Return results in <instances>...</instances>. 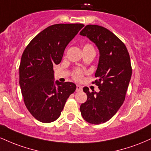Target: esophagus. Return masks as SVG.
<instances>
[{
    "label": "esophagus",
    "instance_id": "esophagus-1",
    "mask_svg": "<svg viewBox=\"0 0 151 151\" xmlns=\"http://www.w3.org/2000/svg\"><path fill=\"white\" fill-rule=\"evenodd\" d=\"M82 90V86L80 85H77V87H76V91H80Z\"/></svg>",
    "mask_w": 151,
    "mask_h": 151
}]
</instances>
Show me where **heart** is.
Wrapping results in <instances>:
<instances>
[{"instance_id": "obj_1", "label": "heart", "mask_w": 151, "mask_h": 151, "mask_svg": "<svg viewBox=\"0 0 151 151\" xmlns=\"http://www.w3.org/2000/svg\"><path fill=\"white\" fill-rule=\"evenodd\" d=\"M88 48H93V47L89 44H86L84 46V47H83V50L88 49ZM74 78H75V79H77V80H78V81L81 80V78H82V72L79 70L77 71V72H76V73L74 74Z\"/></svg>"}]
</instances>
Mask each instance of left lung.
Returning <instances> with one entry per match:
<instances>
[{
    "mask_svg": "<svg viewBox=\"0 0 151 151\" xmlns=\"http://www.w3.org/2000/svg\"><path fill=\"white\" fill-rule=\"evenodd\" d=\"M79 35L94 43L99 52L95 72L99 79L94 84L100 91L90 92L88 87L83 88L87 100L80 106L81 114L89 124H103L116 114L125 100L132 74L129 54L122 41L101 26L88 25Z\"/></svg>",
    "mask_w": 151,
    "mask_h": 151,
    "instance_id": "left-lung-1",
    "label": "left lung"
}]
</instances>
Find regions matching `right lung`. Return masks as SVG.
Returning a JSON list of instances; mask_svg holds the SVG:
<instances>
[{
    "instance_id": "obj_1",
    "label": "right lung",
    "mask_w": 151,
    "mask_h": 151,
    "mask_svg": "<svg viewBox=\"0 0 151 151\" xmlns=\"http://www.w3.org/2000/svg\"><path fill=\"white\" fill-rule=\"evenodd\" d=\"M84 26H49L31 40L22 53L19 84L26 107L40 122L57 120L67 99L75 91L74 83L55 81L53 65L61 62L66 47Z\"/></svg>"
}]
</instances>
